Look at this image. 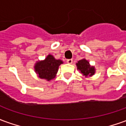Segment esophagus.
<instances>
[{
    "label": "esophagus",
    "mask_w": 126,
    "mask_h": 126,
    "mask_svg": "<svg viewBox=\"0 0 126 126\" xmlns=\"http://www.w3.org/2000/svg\"><path fill=\"white\" fill-rule=\"evenodd\" d=\"M67 63H69V64H71L73 63V59H67Z\"/></svg>",
    "instance_id": "esophagus-1"
}]
</instances>
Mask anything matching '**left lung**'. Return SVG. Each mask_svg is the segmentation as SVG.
Wrapping results in <instances>:
<instances>
[{"instance_id": "left-lung-1", "label": "left lung", "mask_w": 126, "mask_h": 126, "mask_svg": "<svg viewBox=\"0 0 126 126\" xmlns=\"http://www.w3.org/2000/svg\"><path fill=\"white\" fill-rule=\"evenodd\" d=\"M76 65L78 67V69L80 70L81 73L83 74V75L85 76H91L94 74V67H91L89 65L88 61L86 59H82L76 63Z\"/></svg>"}]
</instances>
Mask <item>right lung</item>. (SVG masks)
Returning a JSON list of instances; mask_svg holds the SVG:
<instances>
[{"mask_svg": "<svg viewBox=\"0 0 126 126\" xmlns=\"http://www.w3.org/2000/svg\"><path fill=\"white\" fill-rule=\"evenodd\" d=\"M61 63H63L62 61L57 60L53 56L49 55L44 61L37 62L34 68L39 78L49 81L56 76L59 66Z\"/></svg>", "mask_w": 126, "mask_h": 126, "instance_id": "right-lung-1", "label": "right lung"}]
</instances>
